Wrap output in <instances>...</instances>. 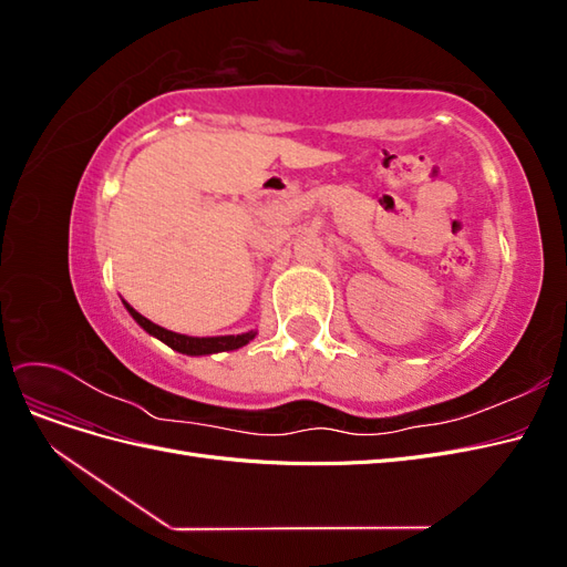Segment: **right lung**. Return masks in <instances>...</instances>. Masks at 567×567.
Returning <instances> with one entry per match:
<instances>
[{"instance_id": "right-lung-1", "label": "right lung", "mask_w": 567, "mask_h": 567, "mask_svg": "<svg viewBox=\"0 0 567 567\" xmlns=\"http://www.w3.org/2000/svg\"><path fill=\"white\" fill-rule=\"evenodd\" d=\"M127 312L134 317V321L142 326L144 331H148L151 336L161 338L165 346H169L177 352H184V354H213V352H227V350H238L248 346V342L255 338V331H248V333H241V336H217V338H192V336H182V333H175V331H167L163 329V326L148 321L146 317H142L136 310H132V307L125 302Z\"/></svg>"}]
</instances>
